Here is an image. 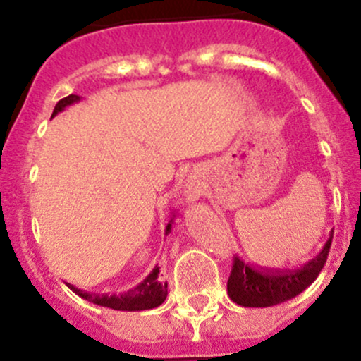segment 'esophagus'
<instances>
[{
    "mask_svg": "<svg viewBox=\"0 0 361 361\" xmlns=\"http://www.w3.org/2000/svg\"><path fill=\"white\" fill-rule=\"evenodd\" d=\"M190 193H195V192H193V190H190Z\"/></svg>",
    "mask_w": 361,
    "mask_h": 361,
    "instance_id": "esophagus-1",
    "label": "esophagus"
}]
</instances>
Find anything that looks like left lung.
I'll return each instance as SVG.
<instances>
[{"mask_svg": "<svg viewBox=\"0 0 361 361\" xmlns=\"http://www.w3.org/2000/svg\"><path fill=\"white\" fill-rule=\"evenodd\" d=\"M332 243V233L324 245L322 252L307 262L302 269L295 271H277V269L253 267L240 259L233 257V269L228 279V295L241 307H274L288 300L295 298L307 290L320 274L326 265L329 248Z\"/></svg>", "mask_w": 361, "mask_h": 361, "instance_id": "8db88e82", "label": "left lung"}]
</instances>
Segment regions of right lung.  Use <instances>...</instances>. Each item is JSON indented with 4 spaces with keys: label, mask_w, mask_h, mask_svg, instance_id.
I'll return each mask as SVG.
<instances>
[{
    "label": "right lung",
    "mask_w": 361,
    "mask_h": 361,
    "mask_svg": "<svg viewBox=\"0 0 361 361\" xmlns=\"http://www.w3.org/2000/svg\"><path fill=\"white\" fill-rule=\"evenodd\" d=\"M80 101V96H75V94H70L68 97L58 101V104L54 106L53 116L58 114L59 111H63L66 106L73 104V102ZM51 116V118H53ZM171 223L173 219L169 221V224L166 226V235L171 231ZM159 277V267H154L152 272L142 281L138 286L133 288V290L126 291L125 295H97V293H87L84 290H78L73 284L66 283V286L70 288L75 295H78L80 298L87 300V302H92L96 305H101V307L113 308V310H123V312H140V310H150V308H156L164 302L166 296H168V283H162V281L157 279Z\"/></svg>",
    "instance_id": "obj_1"
}]
</instances>
